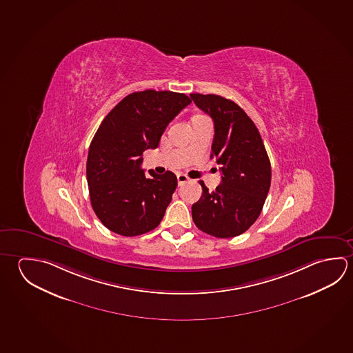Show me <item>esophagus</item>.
Segmentation results:
<instances>
[{
  "label": "esophagus",
  "instance_id": "obj_1",
  "mask_svg": "<svg viewBox=\"0 0 353 353\" xmlns=\"http://www.w3.org/2000/svg\"><path fill=\"white\" fill-rule=\"evenodd\" d=\"M177 181H179V185H183V183H185V182H188L190 179H188L185 174H177Z\"/></svg>",
  "mask_w": 353,
  "mask_h": 353
}]
</instances>
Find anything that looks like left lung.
<instances>
[{"label": "left lung", "instance_id": "left-lung-1", "mask_svg": "<svg viewBox=\"0 0 353 353\" xmlns=\"http://www.w3.org/2000/svg\"><path fill=\"white\" fill-rule=\"evenodd\" d=\"M214 123L212 155L221 165L222 182L192 205L193 222L207 234L232 238L250 228L270 188L272 166L259 131L241 106L214 94H190Z\"/></svg>", "mask_w": 353, "mask_h": 353}]
</instances>
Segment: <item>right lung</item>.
I'll list each match as a JSON object with an SVG mask.
<instances>
[{
  "mask_svg": "<svg viewBox=\"0 0 353 353\" xmlns=\"http://www.w3.org/2000/svg\"><path fill=\"white\" fill-rule=\"evenodd\" d=\"M192 100L182 93L129 94L101 121L88 154L90 202L100 222L117 234L135 236L155 229L177 187L174 172L141 168L143 151L156 149L163 131Z\"/></svg>",
  "mask_w": 353,
  "mask_h": 353,
  "instance_id": "right-lung-1",
  "label": "right lung"
}]
</instances>
